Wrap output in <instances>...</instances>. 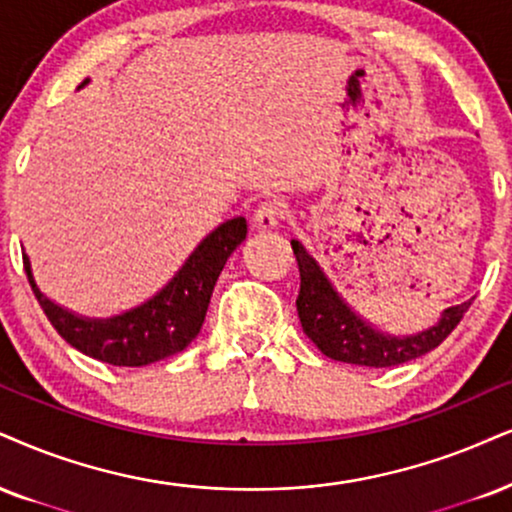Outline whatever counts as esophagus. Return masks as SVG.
<instances>
[{
	"instance_id": "esophagus-1",
	"label": "esophagus",
	"mask_w": 512,
	"mask_h": 512,
	"mask_svg": "<svg viewBox=\"0 0 512 512\" xmlns=\"http://www.w3.org/2000/svg\"><path fill=\"white\" fill-rule=\"evenodd\" d=\"M285 213H287V206L282 204L280 199H268L256 208L254 223L258 227H263V230H270V227H277V223L285 218Z\"/></svg>"
}]
</instances>
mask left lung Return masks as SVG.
I'll list each match as a JSON object with an SVG mask.
<instances>
[{
	"label": "left lung",
	"mask_w": 512,
	"mask_h": 512,
	"mask_svg": "<svg viewBox=\"0 0 512 512\" xmlns=\"http://www.w3.org/2000/svg\"><path fill=\"white\" fill-rule=\"evenodd\" d=\"M292 249L301 275V289L296 296L301 327L308 339L332 361L365 365V368H391V365L413 361L437 349L456 330L472 304V301H465V304L446 308L439 323L430 330L410 334V337H391L375 330L361 315L351 311L315 263V258L304 249V244L292 239Z\"/></svg>",
	"instance_id": "1"
}]
</instances>
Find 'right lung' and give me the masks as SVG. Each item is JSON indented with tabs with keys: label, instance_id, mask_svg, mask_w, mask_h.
<instances>
[{
	"label": "right lung",
	"instance_id": "obj_1",
	"mask_svg": "<svg viewBox=\"0 0 512 512\" xmlns=\"http://www.w3.org/2000/svg\"><path fill=\"white\" fill-rule=\"evenodd\" d=\"M87 82L90 80H82L80 87H85ZM244 239L246 220L242 216L225 220L211 235H206L185 266L154 299L106 320L82 318L54 304L37 287L30 258L25 254L23 266L44 315L68 344L102 363L142 368L180 353L197 337L220 270Z\"/></svg>",
	"mask_w": 512,
	"mask_h": 512
}]
</instances>
